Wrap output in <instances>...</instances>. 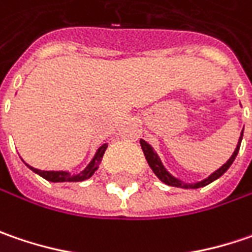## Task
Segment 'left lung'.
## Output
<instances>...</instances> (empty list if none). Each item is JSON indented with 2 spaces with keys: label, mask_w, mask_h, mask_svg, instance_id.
I'll return each instance as SVG.
<instances>
[{
  "label": "left lung",
  "mask_w": 252,
  "mask_h": 252,
  "mask_svg": "<svg viewBox=\"0 0 252 252\" xmlns=\"http://www.w3.org/2000/svg\"><path fill=\"white\" fill-rule=\"evenodd\" d=\"M243 133H244V129H243V132H241V136H240V139H238V143H237V147H235L234 153L231 155V158H228V160L221 166L220 169H217L214 173H211L208 177H206V179H203L201 182L197 183H184L183 180H180V179L174 177V176H173L171 173H169L167 169L163 166V163H161V160L158 158V155L155 152V149H153L152 146L149 145L147 142H145L143 139H140V146H142V150H143V153H145V158L146 160H147V163H149V166H150V169L153 170V173L158 176L160 182H163L164 184H167V186H171V187H180V189H200V187H204V186L213 183L214 180L220 179L221 176H222L227 170L230 169V166L233 164V161L235 160V158H237V155H238V150H240V146H241V140H243Z\"/></svg>",
  "instance_id": "obj_1"
}]
</instances>
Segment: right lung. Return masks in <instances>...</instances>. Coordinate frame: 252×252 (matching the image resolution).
<instances>
[{
  "label": "right lung",
  "instance_id": "right-lung-1",
  "mask_svg": "<svg viewBox=\"0 0 252 252\" xmlns=\"http://www.w3.org/2000/svg\"><path fill=\"white\" fill-rule=\"evenodd\" d=\"M106 147H107V143H103V145L100 146V147L96 150V153H94V156L92 158V160L88 163V166H86L82 171L76 173V174H70L69 171H66V170H58V171L51 170V171H45V170L35 169V167H32V166L27 164V163H25V164H27V166H28L33 173L39 174L41 177H44L45 180H48V182H52V183L83 182V180L91 179V177L94 176V171L99 169V164H100V161H102V158H103V155H105Z\"/></svg>",
  "mask_w": 252,
  "mask_h": 252
}]
</instances>
